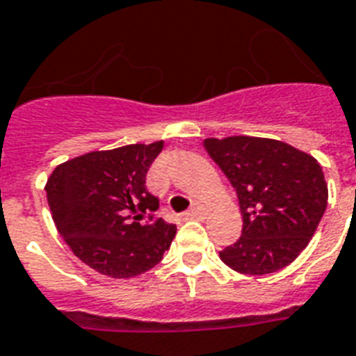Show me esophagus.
<instances>
[{"instance_id":"34e87169","label":"esophagus","mask_w":356,"mask_h":356,"mask_svg":"<svg viewBox=\"0 0 356 356\" xmlns=\"http://www.w3.org/2000/svg\"><path fill=\"white\" fill-rule=\"evenodd\" d=\"M207 214V209L201 203H194L192 205V209H190L186 214H184V218H203Z\"/></svg>"}]
</instances>
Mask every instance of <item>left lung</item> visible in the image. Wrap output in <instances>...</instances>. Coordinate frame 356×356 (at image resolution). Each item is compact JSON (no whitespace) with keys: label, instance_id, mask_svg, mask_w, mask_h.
I'll list each match as a JSON object with an SVG mask.
<instances>
[{"label":"left lung","instance_id":"obj_1","mask_svg":"<svg viewBox=\"0 0 356 356\" xmlns=\"http://www.w3.org/2000/svg\"><path fill=\"white\" fill-rule=\"evenodd\" d=\"M203 145L236 190L243 220L242 236L220 259L245 275L273 273L298 259L327 209L320 162L271 138H207Z\"/></svg>","mask_w":356,"mask_h":356}]
</instances>
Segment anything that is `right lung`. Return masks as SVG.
<instances>
[{
  "label": "right lung",
  "mask_w": 356,
  "mask_h": 356,
  "mask_svg": "<svg viewBox=\"0 0 356 356\" xmlns=\"http://www.w3.org/2000/svg\"><path fill=\"white\" fill-rule=\"evenodd\" d=\"M162 142L92 151L64 162L47 179L58 234L92 270L129 279L164 257L177 227L156 218L159 197L145 188Z\"/></svg>",
  "instance_id": "1"
}]
</instances>
